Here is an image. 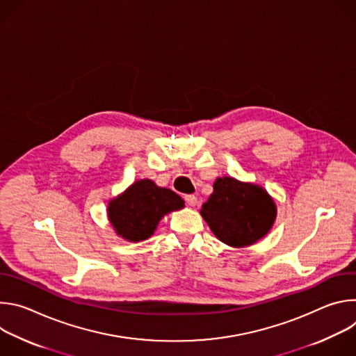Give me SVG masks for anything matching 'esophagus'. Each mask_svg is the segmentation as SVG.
<instances>
[{"instance_id":"1","label":"esophagus","mask_w":356,"mask_h":356,"mask_svg":"<svg viewBox=\"0 0 356 356\" xmlns=\"http://www.w3.org/2000/svg\"><path fill=\"white\" fill-rule=\"evenodd\" d=\"M184 200H186V202H187V206H190V207H194V206L197 204V197H195L194 194H187V195H184Z\"/></svg>"}]
</instances>
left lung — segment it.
<instances>
[{
    "label": "left lung",
    "instance_id": "obj_1",
    "mask_svg": "<svg viewBox=\"0 0 356 356\" xmlns=\"http://www.w3.org/2000/svg\"><path fill=\"white\" fill-rule=\"evenodd\" d=\"M276 204L268 191L234 177H218L214 191L200 214L214 235L234 248L253 245L264 238L276 218Z\"/></svg>",
    "mask_w": 356,
    "mask_h": 356
}]
</instances>
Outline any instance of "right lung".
Wrapping results in <instances>:
<instances>
[{"label":"right lung","instance_id":"obj_1","mask_svg":"<svg viewBox=\"0 0 356 356\" xmlns=\"http://www.w3.org/2000/svg\"><path fill=\"white\" fill-rule=\"evenodd\" d=\"M183 207L184 201L179 194L143 179L108 202V220L120 236L139 242L155 232L168 213Z\"/></svg>","mask_w":356,"mask_h":356}]
</instances>
